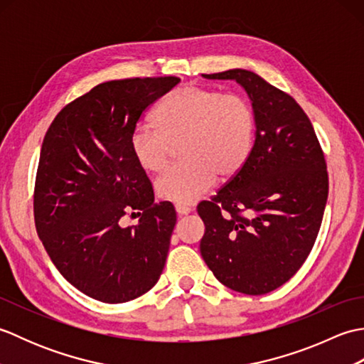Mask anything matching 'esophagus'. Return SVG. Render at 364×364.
Segmentation results:
<instances>
[{"mask_svg":"<svg viewBox=\"0 0 364 364\" xmlns=\"http://www.w3.org/2000/svg\"><path fill=\"white\" fill-rule=\"evenodd\" d=\"M175 210H176V213L180 214V215H188L192 210L189 206H186V205H176L175 206Z\"/></svg>","mask_w":364,"mask_h":364,"instance_id":"1","label":"esophagus"}]
</instances>
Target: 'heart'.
Instances as JSON below:
<instances>
[{
  "instance_id": "heart-1",
  "label": "heart",
  "mask_w": 364,
  "mask_h": 364,
  "mask_svg": "<svg viewBox=\"0 0 364 364\" xmlns=\"http://www.w3.org/2000/svg\"><path fill=\"white\" fill-rule=\"evenodd\" d=\"M156 127H139L131 153L145 172L166 167L172 145L181 142L183 162L158 178L161 198L176 205L194 203L218 175L230 180L245 164L255 137V114L247 100L186 84L162 100L153 114Z\"/></svg>"
}]
</instances>
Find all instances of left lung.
Returning <instances> with one entry per match:
<instances>
[{
    "mask_svg": "<svg viewBox=\"0 0 364 364\" xmlns=\"http://www.w3.org/2000/svg\"><path fill=\"white\" fill-rule=\"evenodd\" d=\"M203 78L242 86L257 131L242 168L197 206L205 223L200 253L227 288L261 296L288 282L313 249L328 196L326 158L291 95L242 68Z\"/></svg>",
    "mask_w": 364,
    "mask_h": 364,
    "instance_id": "left-lung-1",
    "label": "left lung"
}]
</instances>
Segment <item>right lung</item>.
Returning a JSON list of instances; mask_svg holds the SVG:
<instances>
[{"mask_svg": "<svg viewBox=\"0 0 364 364\" xmlns=\"http://www.w3.org/2000/svg\"><path fill=\"white\" fill-rule=\"evenodd\" d=\"M180 78L98 84L60 111L46 131L34 189L37 235L65 280L105 304L150 291L164 269L176 223L170 202L131 153L142 112ZM139 215L122 228L125 215Z\"/></svg>", "mask_w": 364, "mask_h": 364, "instance_id": "obj_1", "label": "right lung"}]
</instances>
